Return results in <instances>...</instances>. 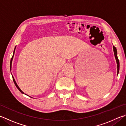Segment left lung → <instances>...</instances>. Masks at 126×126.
<instances>
[{
    "instance_id": "8db88e82",
    "label": "left lung",
    "mask_w": 126,
    "mask_h": 126,
    "mask_svg": "<svg viewBox=\"0 0 126 126\" xmlns=\"http://www.w3.org/2000/svg\"><path fill=\"white\" fill-rule=\"evenodd\" d=\"M113 50H114L115 57L116 60V63L117 64V75H118V74L119 73V69H120V62H119V59H118V57H117V52L116 48L114 46H113Z\"/></svg>"
}]
</instances>
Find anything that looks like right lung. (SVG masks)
<instances>
[{"instance_id": "1", "label": "right lung", "mask_w": 126, "mask_h": 126, "mask_svg": "<svg viewBox=\"0 0 126 126\" xmlns=\"http://www.w3.org/2000/svg\"><path fill=\"white\" fill-rule=\"evenodd\" d=\"M15 48H16V47H15V49H14V53H13V56H12V58H11V61H10V70H11V64H12V59H13V57H14V53H15ZM12 79H13V81H14V83H15V86H16V87L18 88V90L20 91V92L22 93H23L24 94V92H23V91H22L20 88H19V87H18V86L17 85V84L16 83V81H15V79H14V78L13 77V76H12ZM27 95V94H26Z\"/></svg>"}]
</instances>
